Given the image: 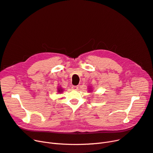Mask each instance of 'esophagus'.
<instances>
[{"instance_id": "esophagus-1", "label": "esophagus", "mask_w": 153, "mask_h": 153, "mask_svg": "<svg viewBox=\"0 0 153 153\" xmlns=\"http://www.w3.org/2000/svg\"><path fill=\"white\" fill-rule=\"evenodd\" d=\"M71 88H72V89H73V90H75V91H76V90H78V86H72V87H71Z\"/></svg>"}]
</instances>
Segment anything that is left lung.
<instances>
[{
  "mask_svg": "<svg viewBox=\"0 0 153 153\" xmlns=\"http://www.w3.org/2000/svg\"><path fill=\"white\" fill-rule=\"evenodd\" d=\"M89 91H90V90H89ZM90 92H91V91H90Z\"/></svg>",
  "mask_w": 153,
  "mask_h": 153,
  "instance_id": "8db88e82",
  "label": "left lung"
}]
</instances>
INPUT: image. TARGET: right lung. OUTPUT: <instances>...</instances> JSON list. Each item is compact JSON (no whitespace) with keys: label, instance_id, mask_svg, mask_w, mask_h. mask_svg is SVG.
<instances>
[{"label":"right lung","instance_id":"1","mask_svg":"<svg viewBox=\"0 0 153 153\" xmlns=\"http://www.w3.org/2000/svg\"><path fill=\"white\" fill-rule=\"evenodd\" d=\"M62 91H63V89H62L61 87H59V88H58V91H57V92H59V93H61V92H62Z\"/></svg>","mask_w":153,"mask_h":153}]
</instances>
